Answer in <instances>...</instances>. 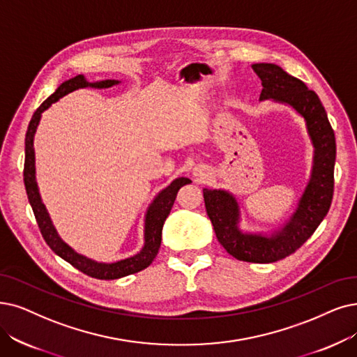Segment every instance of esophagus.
<instances>
[{"label":"esophagus","instance_id":"34e87169","mask_svg":"<svg viewBox=\"0 0 357 357\" xmlns=\"http://www.w3.org/2000/svg\"><path fill=\"white\" fill-rule=\"evenodd\" d=\"M205 173H206V171H205V168H204V167H195V168H193V174H195V177H201V178H202V177H205V176H206Z\"/></svg>","mask_w":357,"mask_h":357}]
</instances>
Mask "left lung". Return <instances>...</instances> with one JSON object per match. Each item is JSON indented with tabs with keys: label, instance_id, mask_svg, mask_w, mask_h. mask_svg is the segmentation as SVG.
<instances>
[{
	"label": "left lung",
	"instance_id": "8db88e82",
	"mask_svg": "<svg viewBox=\"0 0 357 357\" xmlns=\"http://www.w3.org/2000/svg\"><path fill=\"white\" fill-rule=\"evenodd\" d=\"M262 82L259 101L289 105L306 124L313 146L310 177L289 220L271 233L240 228V205L224 189H204L205 208L224 249L238 261L269 264L294 253L317 230L330 211L334 193L335 136L318 95L273 63L252 64Z\"/></svg>",
	"mask_w": 357,
	"mask_h": 357
}]
</instances>
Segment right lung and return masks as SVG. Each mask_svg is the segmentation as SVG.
Masks as SVG:
<instances>
[{
    "instance_id": "add662e5",
    "label": "right lung",
    "mask_w": 357,
    "mask_h": 357,
    "mask_svg": "<svg viewBox=\"0 0 357 357\" xmlns=\"http://www.w3.org/2000/svg\"><path fill=\"white\" fill-rule=\"evenodd\" d=\"M121 83L120 80L107 79V80H99V82H88L86 77L83 75H77L73 79H68L63 82L56 91L47 99V101L42 102V105L35 111L32 116V120L29 123L26 132L24 139V169H23V180H24V188L27 193V199H29V204L33 209L36 222L39 225V230L42 237L47 241V245L63 258L68 264L82 271L83 274H86L92 278L98 280H117L126 275H130L139 271L148 268L152 261L155 259L156 253L160 250L161 246V236H162V227L168 217V213L174 205L177 192L184 184L192 183L186 177H178L171 181L165 189H162L158 195L153 197V201L146 209L145 213V227H144V246H142L140 252H137L129 258L117 261V262H98L93 261L88 256L77 253L73 248H70L66 241L56 233L55 227L51 221L50 213L42 202L39 188L36 183V168H35V148H33V139L35 133L39 126L42 112L48 109L54 102L59 101L60 98L66 96L67 93L82 89V88H93V89H108L111 86H116V84Z\"/></svg>"
}]
</instances>
